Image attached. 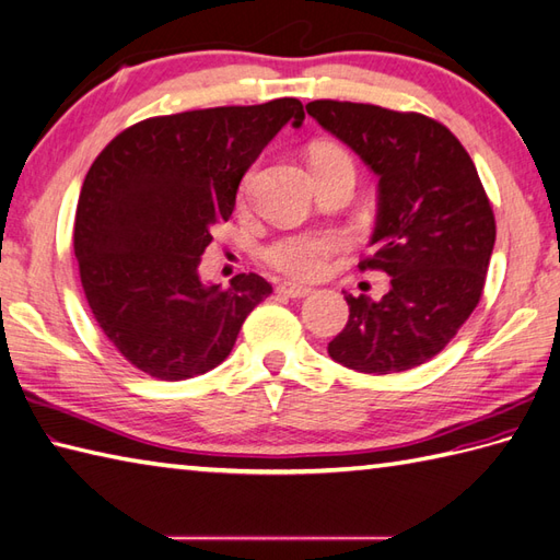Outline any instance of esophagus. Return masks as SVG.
<instances>
[{
  "mask_svg": "<svg viewBox=\"0 0 560 560\" xmlns=\"http://www.w3.org/2000/svg\"><path fill=\"white\" fill-rule=\"evenodd\" d=\"M281 295H289V298H305L312 293V289H307V285H301V283H291V281H283L279 283L277 289Z\"/></svg>",
  "mask_w": 560,
  "mask_h": 560,
  "instance_id": "1",
  "label": "esophagus"
}]
</instances>
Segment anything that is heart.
<instances>
[{
  "label": "heart",
  "mask_w": 560,
  "mask_h": 560,
  "mask_svg": "<svg viewBox=\"0 0 560 560\" xmlns=\"http://www.w3.org/2000/svg\"><path fill=\"white\" fill-rule=\"evenodd\" d=\"M310 162H312V168H315V176L334 172V168H343V166L353 168L350 154L341 145H336V142H329V140H319L310 148ZM250 184H253V172L243 178V186H241L243 195H248ZM343 245H346V238L336 231L295 233V236H285L271 243L265 250V259L271 267L293 279H317L327 271L329 259L339 250H343Z\"/></svg>",
  "instance_id": "heart-1"
}]
</instances>
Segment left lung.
I'll return each instance as SVG.
<instances>
[{
  "instance_id": "left-lung-1",
  "label": "left lung",
  "mask_w": 560,
  "mask_h": 560,
  "mask_svg": "<svg viewBox=\"0 0 560 560\" xmlns=\"http://www.w3.org/2000/svg\"><path fill=\"white\" fill-rule=\"evenodd\" d=\"M307 114L380 178L374 253L360 269H382V301L346 295L343 331L331 360L365 374L406 372L432 360L482 298L497 221L477 168L444 124L374 104L315 100Z\"/></svg>"
}]
</instances>
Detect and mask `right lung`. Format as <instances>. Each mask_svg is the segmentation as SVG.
<instances>
[{"mask_svg":"<svg viewBox=\"0 0 560 560\" xmlns=\"http://www.w3.org/2000/svg\"><path fill=\"white\" fill-rule=\"evenodd\" d=\"M303 119L295 97L154 116L90 166L73 226L81 283L100 329L140 372L180 382L214 370L271 293L253 271L226 291L202 283L200 255L259 152Z\"/></svg>","mask_w":560,"mask_h":560,"instance_id":"1","label":"right lung"}]
</instances>
